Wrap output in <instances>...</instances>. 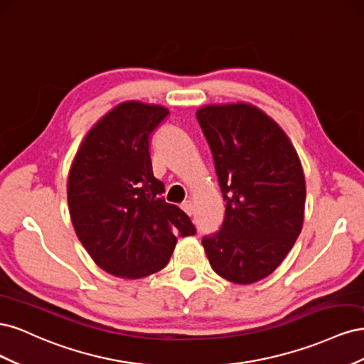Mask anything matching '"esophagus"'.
<instances>
[{
    "label": "esophagus",
    "mask_w": 364,
    "mask_h": 364,
    "mask_svg": "<svg viewBox=\"0 0 364 364\" xmlns=\"http://www.w3.org/2000/svg\"><path fill=\"white\" fill-rule=\"evenodd\" d=\"M182 209L183 211L188 214V215H191L193 214V203L191 202H185V203H182Z\"/></svg>",
    "instance_id": "esophagus-1"
}]
</instances>
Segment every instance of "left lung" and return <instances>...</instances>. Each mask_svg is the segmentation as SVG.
I'll use <instances>...</instances> for the list:
<instances>
[{
  "label": "left lung",
  "mask_w": 364,
  "mask_h": 364,
  "mask_svg": "<svg viewBox=\"0 0 364 364\" xmlns=\"http://www.w3.org/2000/svg\"><path fill=\"white\" fill-rule=\"evenodd\" d=\"M196 117L226 203L220 230L202 238L206 257L222 278L257 282L301 234L306 190L299 156L284 130L252 105H211Z\"/></svg>",
  "instance_id": "1"
}]
</instances>
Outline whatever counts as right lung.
I'll use <instances>...</instances> for the list:
<instances>
[{
	"instance_id": "obj_1",
	"label": "right lung",
	"mask_w": 364,
	"mask_h": 364,
	"mask_svg": "<svg viewBox=\"0 0 364 364\" xmlns=\"http://www.w3.org/2000/svg\"><path fill=\"white\" fill-rule=\"evenodd\" d=\"M168 109L141 102L114 107L87 132L68 176V206L80 243L98 267L136 279L167 266L176 237L196 228L161 197L150 135Z\"/></svg>"
}]
</instances>
